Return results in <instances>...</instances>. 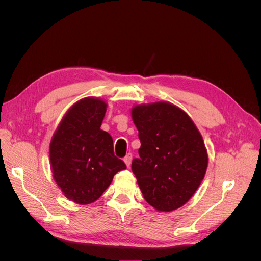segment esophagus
<instances>
[{"label":"esophagus","instance_id":"obj_1","mask_svg":"<svg viewBox=\"0 0 261 261\" xmlns=\"http://www.w3.org/2000/svg\"><path fill=\"white\" fill-rule=\"evenodd\" d=\"M132 159H133V155H132V153H127L125 155V158H124V162H125V164L127 165V167H129L130 165V163H132Z\"/></svg>","mask_w":261,"mask_h":261}]
</instances>
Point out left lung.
Returning <instances> with one entry per match:
<instances>
[{
  "label": "left lung",
  "instance_id": "left-lung-1",
  "mask_svg": "<svg viewBox=\"0 0 261 261\" xmlns=\"http://www.w3.org/2000/svg\"><path fill=\"white\" fill-rule=\"evenodd\" d=\"M132 117L141 144L132 171L144 198L158 211L184 206L208 167L199 130L186 112L169 102L135 106Z\"/></svg>",
  "mask_w": 261,
  "mask_h": 261
}]
</instances>
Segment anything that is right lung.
<instances>
[{
	"label": "right lung",
	"mask_w": 261,
	"mask_h": 261,
	"mask_svg": "<svg viewBox=\"0 0 261 261\" xmlns=\"http://www.w3.org/2000/svg\"><path fill=\"white\" fill-rule=\"evenodd\" d=\"M107 103L85 98L70 107L50 144L54 180L66 198L80 204L96 201L125 163L114 155L113 139L102 130Z\"/></svg>",
	"instance_id": "right-lung-1"
}]
</instances>
